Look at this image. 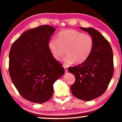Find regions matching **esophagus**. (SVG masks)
I'll use <instances>...</instances> for the list:
<instances>
[{"label":"esophagus","instance_id":"1","mask_svg":"<svg viewBox=\"0 0 122 122\" xmlns=\"http://www.w3.org/2000/svg\"><path fill=\"white\" fill-rule=\"evenodd\" d=\"M64 66V70H65V73H67L68 72V68H67L66 66Z\"/></svg>","mask_w":122,"mask_h":122}]
</instances>
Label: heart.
<instances>
[{"label": "heart", "instance_id": "1", "mask_svg": "<svg viewBox=\"0 0 122 122\" xmlns=\"http://www.w3.org/2000/svg\"><path fill=\"white\" fill-rule=\"evenodd\" d=\"M57 39H51L48 48L51 56L56 61L64 59V64L69 66L76 62L81 64L89 58L93 48V40L89 35L84 34L76 30H65L60 32Z\"/></svg>", "mask_w": 122, "mask_h": 122}]
</instances>
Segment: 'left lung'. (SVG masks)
Wrapping results in <instances>:
<instances>
[{"instance_id": "8db88e82", "label": "left lung", "mask_w": 122, "mask_h": 122, "mask_svg": "<svg viewBox=\"0 0 122 122\" xmlns=\"http://www.w3.org/2000/svg\"><path fill=\"white\" fill-rule=\"evenodd\" d=\"M90 34L93 48L85 62L68 68L76 80L71 89L73 95L80 100L90 101L104 93L114 73L113 52L110 43L96 29L80 27Z\"/></svg>"}]
</instances>
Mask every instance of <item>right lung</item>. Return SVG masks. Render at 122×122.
I'll list each match as a JSON object with an SVG mask.
<instances>
[{"label":"right lung","mask_w":122,"mask_h":122,"mask_svg":"<svg viewBox=\"0 0 122 122\" xmlns=\"http://www.w3.org/2000/svg\"><path fill=\"white\" fill-rule=\"evenodd\" d=\"M55 31L49 25L27 30L11 47V79L21 96L33 103L48 101L53 95L54 82L65 73L48 48L50 37Z\"/></svg>","instance_id":"obj_1"}]
</instances>
